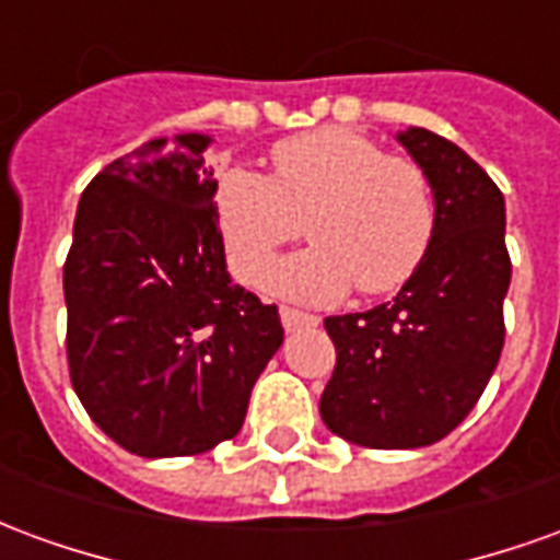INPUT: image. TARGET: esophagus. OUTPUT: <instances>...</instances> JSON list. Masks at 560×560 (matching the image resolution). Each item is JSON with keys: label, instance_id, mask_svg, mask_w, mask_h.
<instances>
[{"label": "esophagus", "instance_id": "esophagus-1", "mask_svg": "<svg viewBox=\"0 0 560 560\" xmlns=\"http://www.w3.org/2000/svg\"><path fill=\"white\" fill-rule=\"evenodd\" d=\"M281 324L284 329L291 332V329H303V327H317V317L315 315H305V312H296V308H288V305H281Z\"/></svg>", "mask_w": 560, "mask_h": 560}]
</instances>
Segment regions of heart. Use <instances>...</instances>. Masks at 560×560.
Masks as SVG:
<instances>
[{
	"label": "heart",
	"mask_w": 560,
	"mask_h": 560,
	"mask_svg": "<svg viewBox=\"0 0 560 560\" xmlns=\"http://www.w3.org/2000/svg\"><path fill=\"white\" fill-rule=\"evenodd\" d=\"M288 257L269 288L300 303H332L357 284L369 296L399 291L438 231V203L420 164L387 155L353 128H320L272 149V176L228 167L215 183V224L236 279L260 288L281 245Z\"/></svg>",
	"instance_id": "1"
}]
</instances>
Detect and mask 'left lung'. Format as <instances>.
<instances>
[{"label":"left lung","mask_w":560,"mask_h":560,"mask_svg":"<svg viewBox=\"0 0 560 560\" xmlns=\"http://www.w3.org/2000/svg\"><path fill=\"white\" fill-rule=\"evenodd\" d=\"M399 143L432 183V248L393 296L324 320L336 369L320 396L332 434L369 450H413L465 420L504 348L510 255L504 195L468 152L425 128Z\"/></svg>","instance_id":"8db88e82"}]
</instances>
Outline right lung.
I'll return each mask as SVG.
<instances>
[{"label":"right lung","instance_id":"right-lung-1","mask_svg":"<svg viewBox=\"0 0 560 560\" xmlns=\"http://www.w3.org/2000/svg\"><path fill=\"white\" fill-rule=\"evenodd\" d=\"M207 147L179 135L110 161L80 197L62 272L74 393L143 458L197 456L240 432L284 339L279 308L231 281Z\"/></svg>","mask_w":560,"mask_h":560}]
</instances>
